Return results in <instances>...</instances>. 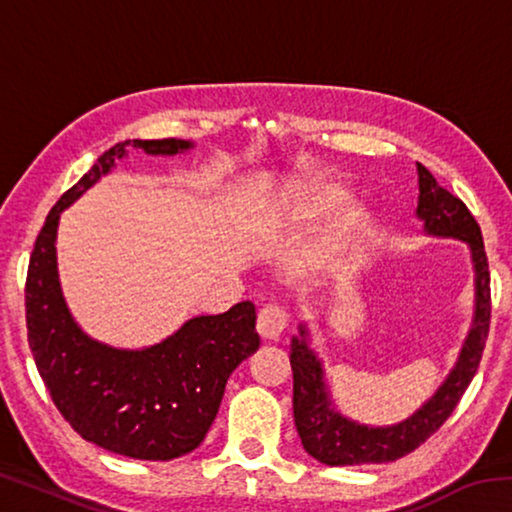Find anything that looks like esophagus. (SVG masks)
Masks as SVG:
<instances>
[{
	"label": "esophagus",
	"instance_id": "1",
	"mask_svg": "<svg viewBox=\"0 0 512 512\" xmlns=\"http://www.w3.org/2000/svg\"><path fill=\"white\" fill-rule=\"evenodd\" d=\"M287 327H289V316L280 305H266L259 309L257 334L262 336L264 341H277L284 332H287Z\"/></svg>",
	"mask_w": 512,
	"mask_h": 512
}]
</instances>
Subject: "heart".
Instances as JSON below:
<instances>
[{"instance_id":"obj_1","label":"heart","mask_w":512,"mask_h":512,"mask_svg":"<svg viewBox=\"0 0 512 512\" xmlns=\"http://www.w3.org/2000/svg\"><path fill=\"white\" fill-rule=\"evenodd\" d=\"M336 196H339V192H336L334 187H327V185L302 189V201H305L309 210H320V207H327L329 203L336 201Z\"/></svg>"}]
</instances>
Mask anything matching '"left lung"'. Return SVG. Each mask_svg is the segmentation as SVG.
Here are the masks:
<instances>
[{
    "label": "left lung",
    "mask_w": 512,
    "mask_h": 512,
    "mask_svg": "<svg viewBox=\"0 0 512 512\" xmlns=\"http://www.w3.org/2000/svg\"><path fill=\"white\" fill-rule=\"evenodd\" d=\"M418 183L420 196L415 214L424 221V230L436 237L467 241L472 250L476 305L470 334L458 354L454 370L449 372L445 384L427 404H422L411 418L393 424V427H366V424L343 418L332 406L323 381V366L316 354L309 350L307 327L300 325V336L291 339L289 354L293 370V420H296L302 447L325 465L388 463L411 454L452 415L483 357L492 305L488 255L483 248L481 228L461 198L440 187L420 162Z\"/></svg>",
    "instance_id": "1"
}]
</instances>
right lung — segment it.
I'll use <instances>...</instances> for the list:
<instances>
[{
  "instance_id": "right-lung-1",
  "label": "right lung",
  "mask_w": 512,
  "mask_h": 512,
  "mask_svg": "<svg viewBox=\"0 0 512 512\" xmlns=\"http://www.w3.org/2000/svg\"><path fill=\"white\" fill-rule=\"evenodd\" d=\"M126 149L173 155L192 149V142H119L51 207L24 289L29 348L56 409L81 438L137 461H171L203 443L232 370L259 348L257 316L253 302H239L225 314L187 320L144 350H117L81 332L58 282V219Z\"/></svg>"
}]
</instances>
